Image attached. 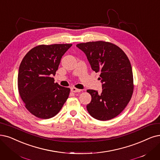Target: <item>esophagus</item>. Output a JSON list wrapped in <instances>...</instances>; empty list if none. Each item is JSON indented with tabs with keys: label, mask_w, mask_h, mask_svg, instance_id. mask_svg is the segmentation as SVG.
<instances>
[{
	"label": "esophagus",
	"mask_w": 160,
	"mask_h": 160,
	"mask_svg": "<svg viewBox=\"0 0 160 160\" xmlns=\"http://www.w3.org/2000/svg\"><path fill=\"white\" fill-rule=\"evenodd\" d=\"M71 91L73 92H80L81 91V89H78V88H76L75 87H72L71 88Z\"/></svg>",
	"instance_id": "obj_1"
}]
</instances>
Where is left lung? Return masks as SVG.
Instances as JSON below:
<instances>
[{
	"mask_svg": "<svg viewBox=\"0 0 160 160\" xmlns=\"http://www.w3.org/2000/svg\"><path fill=\"white\" fill-rule=\"evenodd\" d=\"M83 52L99 79L102 91L89 89L91 102L87 109L92 117L100 121L110 120L122 112L133 92V75L130 61L119 47L105 41L88 42L77 44Z\"/></svg>",
	"mask_w": 160,
	"mask_h": 160,
	"instance_id": "1",
	"label": "left lung"
}]
</instances>
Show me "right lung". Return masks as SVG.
<instances>
[{"mask_svg": "<svg viewBox=\"0 0 160 160\" xmlns=\"http://www.w3.org/2000/svg\"><path fill=\"white\" fill-rule=\"evenodd\" d=\"M72 44L39 45L30 50L23 58L18 76L20 97L28 110L41 119L58 113L68 98L70 89L54 82L62 56Z\"/></svg>", "mask_w": 160, "mask_h": 160, "instance_id": "right-lung-1", "label": "right lung"}]
</instances>
